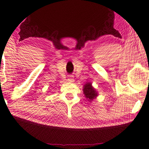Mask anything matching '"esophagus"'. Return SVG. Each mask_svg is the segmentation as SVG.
<instances>
[{
    "instance_id": "1",
    "label": "esophagus",
    "mask_w": 149,
    "mask_h": 149,
    "mask_svg": "<svg viewBox=\"0 0 149 149\" xmlns=\"http://www.w3.org/2000/svg\"><path fill=\"white\" fill-rule=\"evenodd\" d=\"M68 81L69 82H74V78H73L72 76L70 75V76H68Z\"/></svg>"
}]
</instances>
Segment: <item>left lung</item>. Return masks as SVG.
<instances>
[{"label":"left lung","instance_id":"left-lung-1","mask_svg":"<svg viewBox=\"0 0 149 149\" xmlns=\"http://www.w3.org/2000/svg\"><path fill=\"white\" fill-rule=\"evenodd\" d=\"M84 94L85 95L86 98L90 102L94 100L98 96V92L93 87L91 82H86L83 88Z\"/></svg>","mask_w":149,"mask_h":149}]
</instances>
